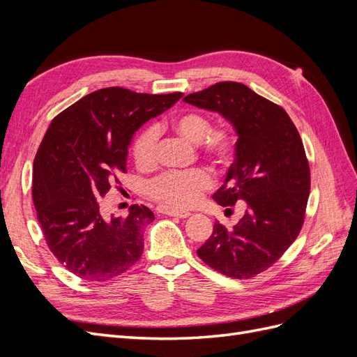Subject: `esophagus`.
Wrapping results in <instances>:
<instances>
[{
    "label": "esophagus",
    "instance_id": "obj_1",
    "mask_svg": "<svg viewBox=\"0 0 357 357\" xmlns=\"http://www.w3.org/2000/svg\"><path fill=\"white\" fill-rule=\"evenodd\" d=\"M158 210L162 214L171 215V218H178V219H186V218H189V215H190L189 211H177V210H171L168 207H159Z\"/></svg>",
    "mask_w": 357,
    "mask_h": 357
}]
</instances>
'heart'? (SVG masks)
<instances>
[{"mask_svg": "<svg viewBox=\"0 0 357 357\" xmlns=\"http://www.w3.org/2000/svg\"><path fill=\"white\" fill-rule=\"evenodd\" d=\"M174 131L193 144L201 143L202 155L218 165H228L235 149L234 135L226 129H214L205 116L188 112L172 121ZM159 128L150 125L139 134L132 146V155L137 167L150 168L158 160ZM213 185L211 176L204 169L169 171L149 183L150 197L164 204L171 210H186L198 204L202 192Z\"/></svg>", "mask_w": 357, "mask_h": 357, "instance_id": "obj_1", "label": "heart"}]
</instances>
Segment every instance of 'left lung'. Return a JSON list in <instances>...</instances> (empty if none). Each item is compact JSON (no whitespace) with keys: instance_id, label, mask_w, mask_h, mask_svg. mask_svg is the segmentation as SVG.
<instances>
[{"instance_id":"1","label":"left lung","mask_w":357,"mask_h":357,"mask_svg":"<svg viewBox=\"0 0 357 357\" xmlns=\"http://www.w3.org/2000/svg\"><path fill=\"white\" fill-rule=\"evenodd\" d=\"M183 101L219 113L235 129V159L213 199L222 207L245 202L238 225L228 229L215 222L197 253L225 275L255 277L282 257L304 225L310 197L304 144L282 107L243 83H215Z\"/></svg>"}]
</instances>
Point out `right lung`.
<instances>
[{
	"label": "right lung",
	"mask_w": 357,
	"mask_h": 357,
	"mask_svg": "<svg viewBox=\"0 0 357 357\" xmlns=\"http://www.w3.org/2000/svg\"><path fill=\"white\" fill-rule=\"evenodd\" d=\"M181 96L105 88L52 121L34 159L32 199L50 252L70 273L105 282L142 257L153 211L132 205L126 218L105 215L100 199L126 172L134 134Z\"/></svg>",
	"instance_id": "add662e5"
}]
</instances>
